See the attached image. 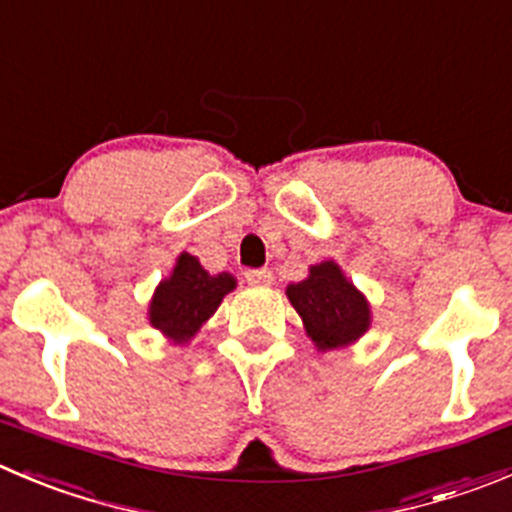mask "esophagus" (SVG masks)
<instances>
[{
  "instance_id": "34e87169",
  "label": "esophagus",
  "mask_w": 512,
  "mask_h": 512,
  "mask_svg": "<svg viewBox=\"0 0 512 512\" xmlns=\"http://www.w3.org/2000/svg\"><path fill=\"white\" fill-rule=\"evenodd\" d=\"M246 281L251 286H271L274 284V274L269 269H248Z\"/></svg>"
}]
</instances>
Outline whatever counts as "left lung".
I'll list each match as a JSON object with an SVG mask.
<instances>
[{
    "label": "left lung",
    "mask_w": 512,
    "mask_h": 512,
    "mask_svg": "<svg viewBox=\"0 0 512 512\" xmlns=\"http://www.w3.org/2000/svg\"><path fill=\"white\" fill-rule=\"evenodd\" d=\"M286 296L319 352L352 347L372 326L367 296L347 279L337 261L309 266V276L286 286Z\"/></svg>",
    "instance_id": "left-lung-1"
}]
</instances>
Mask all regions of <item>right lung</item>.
I'll list each match as a JSON object with an SVG mask.
<instances>
[{"instance_id":"right-lung-1","label":"right lung","mask_w":512,"mask_h":512,"mask_svg":"<svg viewBox=\"0 0 512 512\" xmlns=\"http://www.w3.org/2000/svg\"><path fill=\"white\" fill-rule=\"evenodd\" d=\"M236 289V276L221 271L208 274L198 256L180 253L173 271L153 291L148 304V321L170 344L191 342L201 326L216 314L223 296Z\"/></svg>"}]
</instances>
